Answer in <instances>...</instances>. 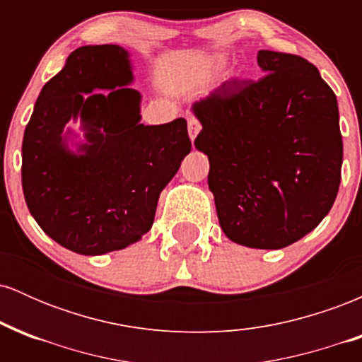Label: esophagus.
Returning <instances> with one entry per match:
<instances>
[{
    "instance_id": "1",
    "label": "esophagus",
    "mask_w": 362,
    "mask_h": 362,
    "mask_svg": "<svg viewBox=\"0 0 362 362\" xmlns=\"http://www.w3.org/2000/svg\"><path fill=\"white\" fill-rule=\"evenodd\" d=\"M187 127H189V136L190 139H195V136L199 134V131H201V122H199L197 119H189V124H187Z\"/></svg>"
}]
</instances>
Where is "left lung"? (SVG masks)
Masks as SVG:
<instances>
[{
  "mask_svg": "<svg viewBox=\"0 0 362 362\" xmlns=\"http://www.w3.org/2000/svg\"><path fill=\"white\" fill-rule=\"evenodd\" d=\"M260 80H230L192 105L224 235L250 248L298 242L328 214L340 185L334 90L296 54L259 51Z\"/></svg>",
  "mask_w": 362,
  "mask_h": 362,
  "instance_id": "left-lung-1",
  "label": "left lung"
}]
</instances>
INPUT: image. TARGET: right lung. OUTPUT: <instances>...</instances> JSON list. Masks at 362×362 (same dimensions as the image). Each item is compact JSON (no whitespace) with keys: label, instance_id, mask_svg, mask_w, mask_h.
<instances>
[{"label":"right lung","instance_id":"1","mask_svg":"<svg viewBox=\"0 0 362 362\" xmlns=\"http://www.w3.org/2000/svg\"><path fill=\"white\" fill-rule=\"evenodd\" d=\"M126 49L83 45L44 85L25 127L22 187L34 219L54 242L81 255L122 250L151 230L158 197L190 144L187 120L139 124V91ZM107 89L83 98V93ZM82 117L87 144L71 153L62 141Z\"/></svg>","mask_w":362,"mask_h":362}]
</instances>
